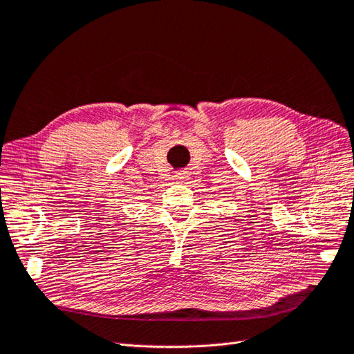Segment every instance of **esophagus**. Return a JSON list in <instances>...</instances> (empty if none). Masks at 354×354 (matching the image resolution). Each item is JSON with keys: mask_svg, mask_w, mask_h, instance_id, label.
<instances>
[{"mask_svg": "<svg viewBox=\"0 0 354 354\" xmlns=\"http://www.w3.org/2000/svg\"><path fill=\"white\" fill-rule=\"evenodd\" d=\"M187 176H189V174H187V171H180L176 177L178 180H185V178H187Z\"/></svg>", "mask_w": 354, "mask_h": 354, "instance_id": "obj_1", "label": "esophagus"}]
</instances>
